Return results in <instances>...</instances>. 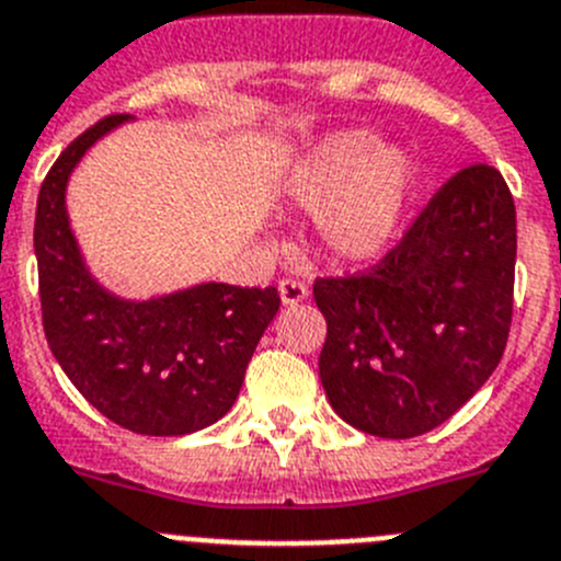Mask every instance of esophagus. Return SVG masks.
Instances as JSON below:
<instances>
[{"label":"esophagus","instance_id":"1","mask_svg":"<svg viewBox=\"0 0 561 561\" xmlns=\"http://www.w3.org/2000/svg\"><path fill=\"white\" fill-rule=\"evenodd\" d=\"M279 296L287 307L299 305V301L307 299V285L299 279H293V276H285V279H279Z\"/></svg>","mask_w":561,"mask_h":561}]
</instances>
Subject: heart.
I'll use <instances>...</instances> for the list:
<instances>
[{"instance_id": "1", "label": "heart", "mask_w": 561, "mask_h": 561, "mask_svg": "<svg viewBox=\"0 0 561 561\" xmlns=\"http://www.w3.org/2000/svg\"><path fill=\"white\" fill-rule=\"evenodd\" d=\"M411 186V159L382 150L371 130L327 136L290 179L293 198L305 209L324 211L327 245L346 260H375L391 245Z\"/></svg>"}]
</instances>
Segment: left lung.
I'll return each mask as SVG.
<instances>
[{
    "label": "left lung",
    "instance_id": "left-lung-1",
    "mask_svg": "<svg viewBox=\"0 0 561 561\" xmlns=\"http://www.w3.org/2000/svg\"><path fill=\"white\" fill-rule=\"evenodd\" d=\"M517 211L501 170L469 164L375 265L316 276L318 375L343 422L380 438L433 431L492 377L514 312Z\"/></svg>",
    "mask_w": 561,
    "mask_h": 561
}]
</instances>
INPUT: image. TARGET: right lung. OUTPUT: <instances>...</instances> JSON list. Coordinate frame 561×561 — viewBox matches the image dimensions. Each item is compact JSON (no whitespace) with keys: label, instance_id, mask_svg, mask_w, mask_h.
Here are the masks:
<instances>
[{"label":"right lung","instance_id":"add662e5","mask_svg":"<svg viewBox=\"0 0 561 561\" xmlns=\"http://www.w3.org/2000/svg\"><path fill=\"white\" fill-rule=\"evenodd\" d=\"M128 119L111 114L55 159L35 209L42 321L55 360L114 425L142 436H184L234 405L279 293L209 282L168 299L119 301L85 274L64 209V186L85 148Z\"/></svg>","mask_w":561,"mask_h":561}]
</instances>
